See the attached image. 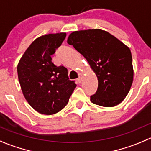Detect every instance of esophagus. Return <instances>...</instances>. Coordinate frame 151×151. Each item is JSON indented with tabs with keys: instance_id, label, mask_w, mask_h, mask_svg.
I'll list each match as a JSON object with an SVG mask.
<instances>
[{
	"instance_id": "34e87169",
	"label": "esophagus",
	"mask_w": 151,
	"mask_h": 151,
	"mask_svg": "<svg viewBox=\"0 0 151 151\" xmlns=\"http://www.w3.org/2000/svg\"><path fill=\"white\" fill-rule=\"evenodd\" d=\"M83 75L82 74H79V77L77 78V83H80L82 82V80H83Z\"/></svg>"
}]
</instances>
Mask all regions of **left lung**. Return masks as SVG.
I'll return each mask as SVG.
<instances>
[{
  "mask_svg": "<svg viewBox=\"0 0 151 151\" xmlns=\"http://www.w3.org/2000/svg\"><path fill=\"white\" fill-rule=\"evenodd\" d=\"M67 42L84 56L98 78V89L91 96V102L106 107L122 102L133 83L130 49L101 29L74 31Z\"/></svg>",
  "mask_w": 151,
  "mask_h": 151,
  "instance_id": "1",
  "label": "left lung"
}]
</instances>
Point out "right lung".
Here are the masks:
<instances>
[{"mask_svg": "<svg viewBox=\"0 0 151 151\" xmlns=\"http://www.w3.org/2000/svg\"><path fill=\"white\" fill-rule=\"evenodd\" d=\"M66 33L43 35L28 47L17 65L22 93L28 104L43 115H54L68 104L77 85L69 80L68 70L52 61Z\"/></svg>", "mask_w": 151, "mask_h": 151, "instance_id": "1", "label": "right lung"}]
</instances>
